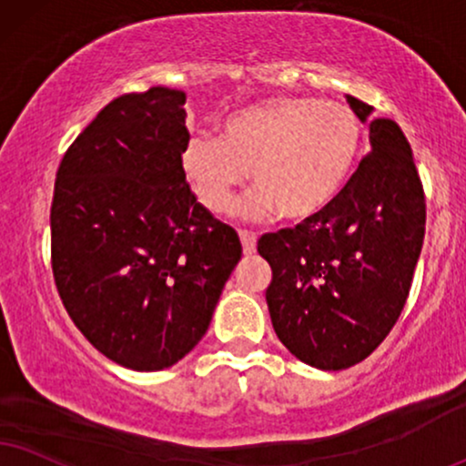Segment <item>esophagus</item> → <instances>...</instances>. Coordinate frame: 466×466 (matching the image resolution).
<instances>
[{"mask_svg":"<svg viewBox=\"0 0 466 466\" xmlns=\"http://www.w3.org/2000/svg\"><path fill=\"white\" fill-rule=\"evenodd\" d=\"M239 239H242V248L246 255H252L257 250V235L250 231H239Z\"/></svg>","mask_w":466,"mask_h":466,"instance_id":"obj_1","label":"esophagus"}]
</instances>
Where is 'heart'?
<instances>
[{
  "mask_svg": "<svg viewBox=\"0 0 466 466\" xmlns=\"http://www.w3.org/2000/svg\"><path fill=\"white\" fill-rule=\"evenodd\" d=\"M360 120L348 106L311 96H277L235 112L220 137L194 136L183 170L200 203L214 214L231 209L248 179L250 216L307 220L339 197L360 151Z\"/></svg>",
  "mask_w": 466,
  "mask_h": 466,
  "instance_id": "heart-1",
  "label": "heart"
}]
</instances>
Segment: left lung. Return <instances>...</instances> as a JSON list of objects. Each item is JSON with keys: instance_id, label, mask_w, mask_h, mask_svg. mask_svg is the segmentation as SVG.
<instances>
[{"instance_id": "1", "label": "left lung", "mask_w": 466, "mask_h": 466, "mask_svg": "<svg viewBox=\"0 0 466 466\" xmlns=\"http://www.w3.org/2000/svg\"><path fill=\"white\" fill-rule=\"evenodd\" d=\"M360 120L373 112L348 95ZM371 151L339 197L294 228L261 235L272 268V326L302 363L326 371L365 360L387 339L409 298L426 233V197L404 131L370 123Z\"/></svg>"}]
</instances>
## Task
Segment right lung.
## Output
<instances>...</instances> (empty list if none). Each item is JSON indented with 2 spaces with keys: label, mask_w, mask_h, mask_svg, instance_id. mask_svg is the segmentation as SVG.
I'll list each match as a JSON object with an SVG mask.
<instances>
[{
  "label": "right lung",
  "mask_w": 466,
  "mask_h": 466,
  "mask_svg": "<svg viewBox=\"0 0 466 466\" xmlns=\"http://www.w3.org/2000/svg\"><path fill=\"white\" fill-rule=\"evenodd\" d=\"M186 93L107 103L62 157L51 269L73 324L103 356L159 371L203 339L242 244L189 189Z\"/></svg>",
  "instance_id": "1"
}]
</instances>
